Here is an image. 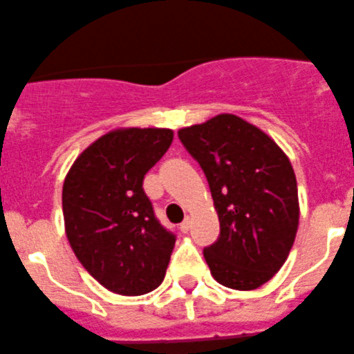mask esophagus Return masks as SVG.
I'll return each instance as SVG.
<instances>
[{"instance_id":"esophagus-1","label":"esophagus","mask_w":354,"mask_h":354,"mask_svg":"<svg viewBox=\"0 0 354 354\" xmlns=\"http://www.w3.org/2000/svg\"><path fill=\"white\" fill-rule=\"evenodd\" d=\"M190 227H192V218L187 216V218H185V220H183V222H181L180 230H181V232H183V234H187L188 230H190Z\"/></svg>"}]
</instances>
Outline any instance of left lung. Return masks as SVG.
<instances>
[{
	"label": "left lung",
	"instance_id": "left-lung-1",
	"mask_svg": "<svg viewBox=\"0 0 354 354\" xmlns=\"http://www.w3.org/2000/svg\"><path fill=\"white\" fill-rule=\"evenodd\" d=\"M209 183L220 236L204 259L220 285L255 290L281 269L299 227L293 167L255 125L218 115L178 131Z\"/></svg>",
	"mask_w": 354,
	"mask_h": 354
}]
</instances>
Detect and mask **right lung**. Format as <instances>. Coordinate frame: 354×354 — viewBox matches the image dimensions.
<instances>
[{"label": "right lung", "instance_id": "1", "mask_svg": "<svg viewBox=\"0 0 354 354\" xmlns=\"http://www.w3.org/2000/svg\"><path fill=\"white\" fill-rule=\"evenodd\" d=\"M173 143L171 129H118L85 148L62 187L66 236L82 266L118 295L162 283L176 236L155 216L145 174Z\"/></svg>", "mask_w": 354, "mask_h": 354}]
</instances>
